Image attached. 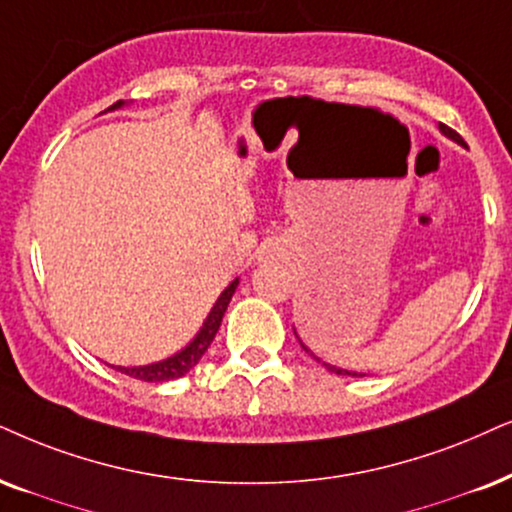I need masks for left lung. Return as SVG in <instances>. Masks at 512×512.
I'll return each instance as SVG.
<instances>
[{
	"mask_svg": "<svg viewBox=\"0 0 512 512\" xmlns=\"http://www.w3.org/2000/svg\"><path fill=\"white\" fill-rule=\"evenodd\" d=\"M442 132L446 134V137H451V139H454V141H461V134H458L456 132V129H451V127H446V125H442ZM461 144H463V141H461ZM304 347V345H302ZM304 352H309V349L307 347H304ZM316 361H319V359H316ZM323 366H326L328 368V371H333V373H338V375H342V373H347V375H357V373H349V371H342V368H335V366H328V364H323Z\"/></svg>",
	"mask_w": 512,
	"mask_h": 512,
	"instance_id": "1",
	"label": "left lung"
}]
</instances>
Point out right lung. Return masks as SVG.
Wrapping results in <instances>:
<instances>
[{"instance_id": "1", "label": "right lung", "mask_w": 512, "mask_h": 512, "mask_svg": "<svg viewBox=\"0 0 512 512\" xmlns=\"http://www.w3.org/2000/svg\"><path fill=\"white\" fill-rule=\"evenodd\" d=\"M120 103H122V101L113 103V106L108 108V111H113V108H118ZM236 286H238V278H236L234 283H231L229 288L224 290L222 295H219V300H217L215 307H212L208 321L203 323V328H200V333L196 335V338H193V342H189V347H184L179 354H174V357H170V359L158 361V364L132 366V368L118 366V371L129 375V378L144 380V383H165V380L181 378V375L189 373L191 368L198 364L200 357H203V354L208 352L210 342L215 340L219 326H222V319H224L226 307H229L231 297H234V293H236Z\"/></svg>"}]
</instances>
